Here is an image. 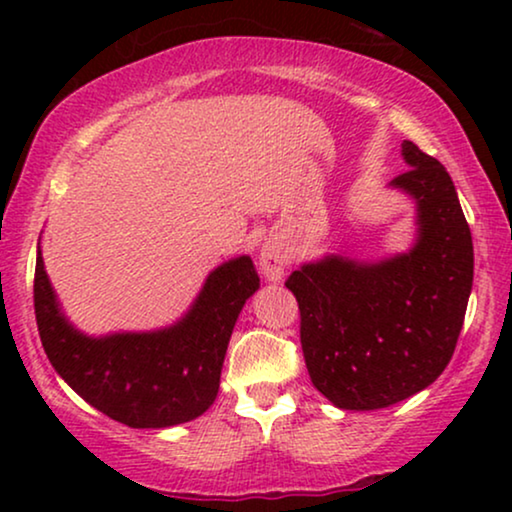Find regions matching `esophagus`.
<instances>
[{
  "instance_id": "esophagus-1",
  "label": "esophagus",
  "mask_w": 512,
  "mask_h": 512,
  "mask_svg": "<svg viewBox=\"0 0 512 512\" xmlns=\"http://www.w3.org/2000/svg\"><path fill=\"white\" fill-rule=\"evenodd\" d=\"M258 261H261V270L263 275L270 279V282H279V279L284 277V270L286 265H289V254L279 247V244H263L261 249V256H258Z\"/></svg>"
}]
</instances>
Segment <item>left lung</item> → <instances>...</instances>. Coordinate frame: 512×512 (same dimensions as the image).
<instances>
[{"instance_id":"obj_1","label":"left lung","mask_w":512,"mask_h":512,"mask_svg":"<svg viewBox=\"0 0 512 512\" xmlns=\"http://www.w3.org/2000/svg\"><path fill=\"white\" fill-rule=\"evenodd\" d=\"M408 172L391 181L415 202L403 254L361 261L326 254L286 279L314 387L340 410H380L415 396L450 363L473 286V240L457 188L436 158L401 144Z\"/></svg>"}]
</instances>
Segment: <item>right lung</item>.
I'll use <instances>...</instances> for the list:
<instances>
[{"label":"right lung","mask_w":512,"mask_h":512,"mask_svg":"<svg viewBox=\"0 0 512 512\" xmlns=\"http://www.w3.org/2000/svg\"><path fill=\"white\" fill-rule=\"evenodd\" d=\"M258 286L251 258H230L172 326L88 335L62 312L39 247L34 314L48 361L83 401L132 429H167L214 403L235 321Z\"/></svg>","instance_id":"obj_1"}]
</instances>
